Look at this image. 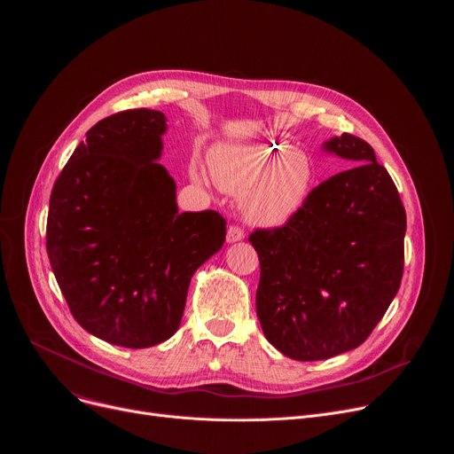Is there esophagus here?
Here are the masks:
<instances>
[{"mask_svg": "<svg viewBox=\"0 0 454 454\" xmlns=\"http://www.w3.org/2000/svg\"><path fill=\"white\" fill-rule=\"evenodd\" d=\"M244 239V230L237 224H231L228 228V235H226V240L228 242H237V240H242Z\"/></svg>", "mask_w": 454, "mask_h": 454, "instance_id": "1", "label": "esophagus"}]
</instances>
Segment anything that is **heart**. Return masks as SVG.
<instances>
[{"label": "heart", "instance_id": "heart-1", "mask_svg": "<svg viewBox=\"0 0 454 454\" xmlns=\"http://www.w3.org/2000/svg\"><path fill=\"white\" fill-rule=\"evenodd\" d=\"M214 176L230 193H244L246 217L261 226H282L305 205L314 179L309 156L268 142L214 160Z\"/></svg>", "mask_w": 454, "mask_h": 454}]
</instances>
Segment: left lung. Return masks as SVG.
I'll list each match as a JSON object with an SVG mask.
<instances>
[{"label": "left lung", "instance_id": "1", "mask_svg": "<svg viewBox=\"0 0 454 454\" xmlns=\"http://www.w3.org/2000/svg\"><path fill=\"white\" fill-rule=\"evenodd\" d=\"M325 149L359 165L312 188L284 226L249 235L261 261L258 321L266 340L296 361L364 343L404 273L406 210L392 176L350 133Z\"/></svg>", "mask_w": 454, "mask_h": 454}]
</instances>
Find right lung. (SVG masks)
Returning <instances> with one entry per match:
<instances>
[{
	"label": "right lung",
	"instance_id": "add662e5",
	"mask_svg": "<svg viewBox=\"0 0 454 454\" xmlns=\"http://www.w3.org/2000/svg\"><path fill=\"white\" fill-rule=\"evenodd\" d=\"M165 114L114 113L86 133L55 179L46 251L70 312L90 334L147 348L179 327L192 275L223 247L215 210L177 212L156 163Z\"/></svg>",
	"mask_w": 454,
	"mask_h": 454
}]
</instances>
